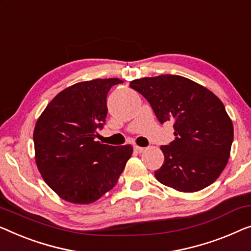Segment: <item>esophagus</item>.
Returning a JSON list of instances; mask_svg holds the SVG:
<instances>
[{
  "instance_id": "34e87169",
  "label": "esophagus",
  "mask_w": 251,
  "mask_h": 251,
  "mask_svg": "<svg viewBox=\"0 0 251 251\" xmlns=\"http://www.w3.org/2000/svg\"><path fill=\"white\" fill-rule=\"evenodd\" d=\"M134 151L138 152H143L145 151L144 147H139V146H134Z\"/></svg>"
}]
</instances>
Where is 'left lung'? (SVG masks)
<instances>
[{"label": "left lung", "mask_w": 251, "mask_h": 251, "mask_svg": "<svg viewBox=\"0 0 251 251\" xmlns=\"http://www.w3.org/2000/svg\"><path fill=\"white\" fill-rule=\"evenodd\" d=\"M132 89L148 100L159 122H173L176 139L161 146L159 182L195 192L212 184L230 157L233 125L222 101L205 87L176 75L136 79Z\"/></svg>", "instance_id": "1"}]
</instances>
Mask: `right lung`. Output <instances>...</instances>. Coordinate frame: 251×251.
Here are the masks:
<instances>
[{
    "instance_id": "1",
    "label": "right lung",
    "mask_w": 251,
    "mask_h": 251,
    "mask_svg": "<svg viewBox=\"0 0 251 251\" xmlns=\"http://www.w3.org/2000/svg\"><path fill=\"white\" fill-rule=\"evenodd\" d=\"M118 78L78 82L50 100L34 130L36 164L52 190L90 204L117 184L132 147L95 141L106 121V97Z\"/></svg>"
}]
</instances>
